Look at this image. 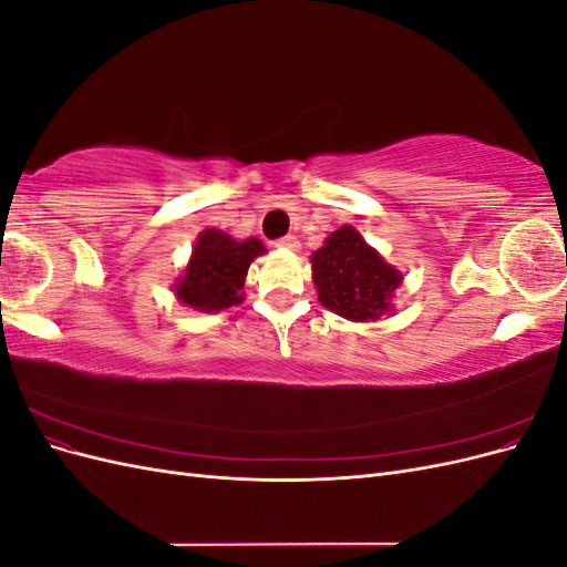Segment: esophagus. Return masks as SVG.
<instances>
[{
	"label": "esophagus",
	"instance_id": "34e87169",
	"mask_svg": "<svg viewBox=\"0 0 567 567\" xmlns=\"http://www.w3.org/2000/svg\"><path fill=\"white\" fill-rule=\"evenodd\" d=\"M274 246H277V248H288V250H298L300 241H298L296 236H284V238H277V241H274Z\"/></svg>",
	"mask_w": 567,
	"mask_h": 567
}]
</instances>
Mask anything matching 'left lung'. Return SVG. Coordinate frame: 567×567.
I'll list each match as a JSON object with an SVG mask.
<instances>
[{
  "mask_svg": "<svg viewBox=\"0 0 567 567\" xmlns=\"http://www.w3.org/2000/svg\"><path fill=\"white\" fill-rule=\"evenodd\" d=\"M319 302L331 312L352 319H379L390 310V298L402 284V274L352 227H340L312 255Z\"/></svg>",
  "mask_w": 567,
  "mask_h": 567,
  "instance_id": "left-lung-1",
  "label": "left lung"
}]
</instances>
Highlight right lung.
I'll return each mask as SVG.
<instances>
[{
    "mask_svg": "<svg viewBox=\"0 0 567 567\" xmlns=\"http://www.w3.org/2000/svg\"><path fill=\"white\" fill-rule=\"evenodd\" d=\"M262 252L265 246L257 238L236 241L225 231L205 229L175 293L184 305L200 312L227 310L244 300L241 288L248 267Z\"/></svg>",
    "mask_w": 567,
    "mask_h": 567,
    "instance_id": "obj_1",
    "label": "right lung"
}]
</instances>
